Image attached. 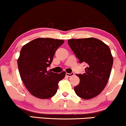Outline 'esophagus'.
<instances>
[{
  "mask_svg": "<svg viewBox=\"0 0 126 126\" xmlns=\"http://www.w3.org/2000/svg\"><path fill=\"white\" fill-rule=\"evenodd\" d=\"M73 75H74V73H70V74H69V73H66V76H68V77H71V76H73Z\"/></svg>",
  "mask_w": 126,
  "mask_h": 126,
  "instance_id": "obj_1",
  "label": "esophagus"
}]
</instances>
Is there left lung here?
<instances>
[{
	"instance_id": "left-lung-1",
	"label": "left lung",
	"mask_w": 126,
	"mask_h": 126,
	"mask_svg": "<svg viewBox=\"0 0 126 126\" xmlns=\"http://www.w3.org/2000/svg\"><path fill=\"white\" fill-rule=\"evenodd\" d=\"M69 46L80 63H86L84 74H79L80 83L74 87L76 94L90 99L100 94L110 78L113 58L108 46L95 38L70 39Z\"/></svg>"
}]
</instances>
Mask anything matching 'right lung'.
<instances>
[{"mask_svg":"<svg viewBox=\"0 0 126 126\" xmlns=\"http://www.w3.org/2000/svg\"><path fill=\"white\" fill-rule=\"evenodd\" d=\"M64 41L50 38H38L25 45L21 49L18 67L21 80L30 94L40 99L54 96L58 83L65 76L47 70L55 51Z\"/></svg>","mask_w":126,"mask_h":126,"instance_id":"add662e5","label":"right lung"}]
</instances>
